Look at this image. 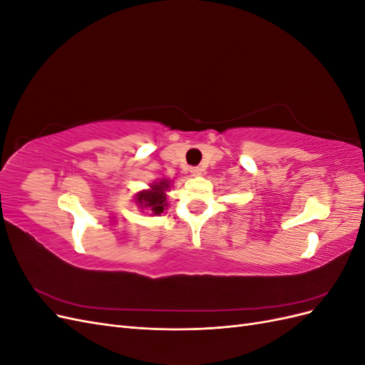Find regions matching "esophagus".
I'll return each instance as SVG.
<instances>
[{"label":"esophagus","instance_id":"34e87169","mask_svg":"<svg viewBox=\"0 0 365 365\" xmlns=\"http://www.w3.org/2000/svg\"><path fill=\"white\" fill-rule=\"evenodd\" d=\"M190 173L195 175V176H196V175H201V173H202V169L200 168V165H195V168H190Z\"/></svg>","mask_w":365,"mask_h":365}]
</instances>
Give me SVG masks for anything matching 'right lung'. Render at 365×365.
Here are the masks:
<instances>
[{"label": "right lung", "mask_w": 365, "mask_h": 365, "mask_svg": "<svg viewBox=\"0 0 365 365\" xmlns=\"http://www.w3.org/2000/svg\"><path fill=\"white\" fill-rule=\"evenodd\" d=\"M168 181H161L160 184L152 185L150 190H143L137 195V201L141 207L149 208L153 215H160L164 212L165 207V195L164 190L168 189Z\"/></svg>", "instance_id": "1"}]
</instances>
